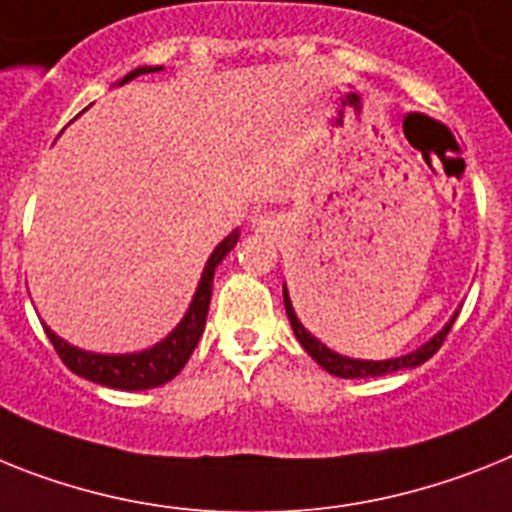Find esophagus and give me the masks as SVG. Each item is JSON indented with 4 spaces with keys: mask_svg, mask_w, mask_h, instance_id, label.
<instances>
[{
    "mask_svg": "<svg viewBox=\"0 0 512 512\" xmlns=\"http://www.w3.org/2000/svg\"><path fill=\"white\" fill-rule=\"evenodd\" d=\"M257 223H260V229H265V226H268V221H263V218H257Z\"/></svg>",
    "mask_w": 512,
    "mask_h": 512,
    "instance_id": "1",
    "label": "esophagus"
}]
</instances>
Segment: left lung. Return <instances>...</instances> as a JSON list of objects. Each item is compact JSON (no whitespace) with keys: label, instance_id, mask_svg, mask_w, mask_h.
I'll return each instance as SVG.
<instances>
[{"label":"left lung","instance_id":"1","mask_svg":"<svg viewBox=\"0 0 512 512\" xmlns=\"http://www.w3.org/2000/svg\"><path fill=\"white\" fill-rule=\"evenodd\" d=\"M283 304H286V315H289V322H291V328H294L296 341L302 343L304 351H307V354L312 356V359H315L322 369H328L330 375L346 377V380L380 377V375H390V372H398V369L419 367V364L427 362L429 356H435L437 351H440V346L445 343V338H448L450 328H453L455 317H458L455 315L453 320H450L448 325H445V328H442L435 338H432V341L424 343L422 349L411 351V354L401 356V359H388V362H362V359H349V356H341V354H336V351L325 349V346H322L315 336H309L307 330H304L302 322L296 320L294 307H291L289 294H286V286H283Z\"/></svg>","mask_w":512,"mask_h":512}]
</instances>
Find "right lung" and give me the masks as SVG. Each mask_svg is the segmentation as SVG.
Returning <instances> with one entry per match:
<instances>
[{
  "label": "right lung",
  "instance_id": "1",
  "mask_svg": "<svg viewBox=\"0 0 512 512\" xmlns=\"http://www.w3.org/2000/svg\"><path fill=\"white\" fill-rule=\"evenodd\" d=\"M161 67H137L130 75L122 77V85L127 80L137 75H145V72H158ZM239 234L231 231L210 255L208 265L203 270V278H200V286L195 291V299H192L190 309L184 320L174 328L169 338H163L158 346L148 351H140V354H122V356H106V354H90V351L75 349L67 341H62L59 336H54L49 328L46 336H49L51 346L59 354L67 367L75 372V375L85 377L90 382H98V385H106V388H117V390H148L158 388L163 382L174 380L182 367L187 364V359L195 351L197 341L203 336L205 330V317H208L210 307V294H213V273H216L218 263L223 257L229 255L234 249Z\"/></svg>",
  "mask_w": 512,
  "mask_h": 512
}]
</instances>
